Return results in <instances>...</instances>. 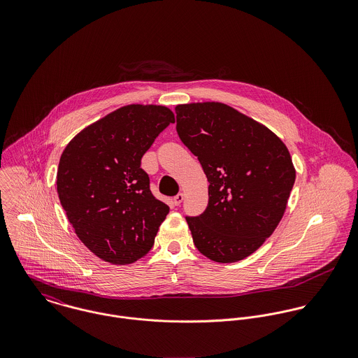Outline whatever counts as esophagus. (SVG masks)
Wrapping results in <instances>:
<instances>
[{
	"mask_svg": "<svg viewBox=\"0 0 358 358\" xmlns=\"http://www.w3.org/2000/svg\"><path fill=\"white\" fill-rule=\"evenodd\" d=\"M183 199H185V194H183V193H179V194H176V196H175V197H173V204H175V205L182 204V201H183Z\"/></svg>",
	"mask_w": 358,
	"mask_h": 358,
	"instance_id": "esophagus-1",
	"label": "esophagus"
}]
</instances>
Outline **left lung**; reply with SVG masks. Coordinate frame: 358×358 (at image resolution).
Here are the masks:
<instances>
[{
    "mask_svg": "<svg viewBox=\"0 0 358 358\" xmlns=\"http://www.w3.org/2000/svg\"><path fill=\"white\" fill-rule=\"evenodd\" d=\"M180 141L199 157L208 206L186 217L197 250L217 263L254 254L287 209L296 171L285 143L266 125L220 102L178 104Z\"/></svg>",
    "mask_w": 358,
    "mask_h": 358,
    "instance_id": "obj_1",
    "label": "left lung"
}]
</instances>
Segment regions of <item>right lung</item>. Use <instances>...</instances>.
<instances>
[{
    "label": "right lung",
    "instance_id": "obj_1",
    "mask_svg": "<svg viewBox=\"0 0 358 358\" xmlns=\"http://www.w3.org/2000/svg\"><path fill=\"white\" fill-rule=\"evenodd\" d=\"M175 115L127 104L85 127L60 155L56 189L76 234L98 257L129 264L148 255L169 206L150 192L141 159Z\"/></svg>",
    "mask_w": 358,
    "mask_h": 358
}]
</instances>
